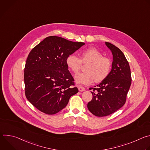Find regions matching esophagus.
I'll return each instance as SVG.
<instances>
[{"label":"esophagus","instance_id":"obj_1","mask_svg":"<svg viewBox=\"0 0 150 150\" xmlns=\"http://www.w3.org/2000/svg\"><path fill=\"white\" fill-rule=\"evenodd\" d=\"M78 90H79V91H85V88H84V87H81V86H79L78 87Z\"/></svg>","mask_w":150,"mask_h":150}]
</instances>
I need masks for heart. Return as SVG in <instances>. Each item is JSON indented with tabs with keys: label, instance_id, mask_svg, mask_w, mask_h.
Wrapping results in <instances>:
<instances>
[{
	"label": "heart",
	"instance_id": "1",
	"mask_svg": "<svg viewBox=\"0 0 150 150\" xmlns=\"http://www.w3.org/2000/svg\"><path fill=\"white\" fill-rule=\"evenodd\" d=\"M82 62L87 63L85 68L86 72L79 73L75 76V80L78 84L88 85L94 79L97 82L104 81L109 75L111 69L110 59L103 56L102 53L95 47H90L81 53V59L75 54L69 55L66 59L68 68L74 73H77L81 69Z\"/></svg>",
	"mask_w": 150,
	"mask_h": 150
}]
</instances>
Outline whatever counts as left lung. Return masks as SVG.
<instances>
[{"instance_id":"1","label":"left lung","mask_w":150,"mask_h":150,"mask_svg":"<svg viewBox=\"0 0 150 150\" xmlns=\"http://www.w3.org/2000/svg\"><path fill=\"white\" fill-rule=\"evenodd\" d=\"M105 44L113 55L112 69L104 81L90 88L93 90V99L87 104L89 111L98 117L110 115L122 108L132 81L129 63L123 52L110 42Z\"/></svg>"}]
</instances>
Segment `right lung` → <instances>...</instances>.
I'll return each instance as SVG.
<instances>
[{"label": "right lung", "instance_id": "obj_1", "mask_svg": "<svg viewBox=\"0 0 150 150\" xmlns=\"http://www.w3.org/2000/svg\"><path fill=\"white\" fill-rule=\"evenodd\" d=\"M85 45L57 36L45 38L29 53L24 69L25 96L40 111L54 115L68 104L78 90L66 59Z\"/></svg>", "mask_w": 150, "mask_h": 150}]
</instances>
